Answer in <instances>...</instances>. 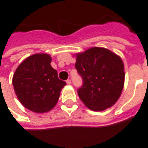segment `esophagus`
<instances>
[{"instance_id":"obj_1","label":"esophagus","mask_w":148,"mask_h":148,"mask_svg":"<svg viewBox=\"0 0 148 148\" xmlns=\"http://www.w3.org/2000/svg\"><path fill=\"white\" fill-rule=\"evenodd\" d=\"M66 83L68 85H71V79H67V80H66Z\"/></svg>"}]
</instances>
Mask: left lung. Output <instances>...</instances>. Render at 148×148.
Segmentation results:
<instances>
[{
  "instance_id": "8db88e82",
  "label": "left lung",
  "mask_w": 148,
  "mask_h": 148,
  "mask_svg": "<svg viewBox=\"0 0 148 148\" xmlns=\"http://www.w3.org/2000/svg\"><path fill=\"white\" fill-rule=\"evenodd\" d=\"M75 68L83 81L77 95L85 106L101 111L117 102L125 79L120 57L105 48L93 47L76 54Z\"/></svg>"
}]
</instances>
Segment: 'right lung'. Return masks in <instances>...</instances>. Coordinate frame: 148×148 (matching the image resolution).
<instances>
[{"instance_id": "1", "label": "right lung", "mask_w": 148, "mask_h": 148, "mask_svg": "<svg viewBox=\"0 0 148 148\" xmlns=\"http://www.w3.org/2000/svg\"><path fill=\"white\" fill-rule=\"evenodd\" d=\"M46 53L31 55L19 65L13 77L15 94L25 108L36 113L52 110L66 85L60 80Z\"/></svg>"}]
</instances>
